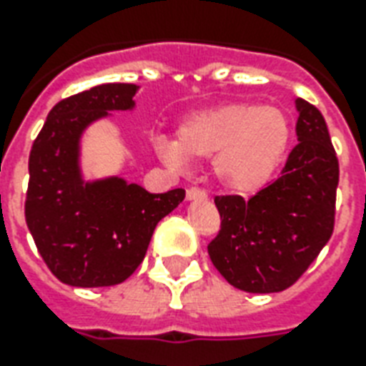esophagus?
I'll return each mask as SVG.
<instances>
[{
  "instance_id": "34e87169",
  "label": "esophagus",
  "mask_w": 366,
  "mask_h": 366,
  "mask_svg": "<svg viewBox=\"0 0 366 366\" xmlns=\"http://www.w3.org/2000/svg\"><path fill=\"white\" fill-rule=\"evenodd\" d=\"M186 199L188 201H201V199H207V194L203 189L199 188H189L186 192Z\"/></svg>"
}]
</instances>
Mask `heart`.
<instances>
[{
  "mask_svg": "<svg viewBox=\"0 0 366 366\" xmlns=\"http://www.w3.org/2000/svg\"><path fill=\"white\" fill-rule=\"evenodd\" d=\"M292 127L275 106L232 102L195 112L178 127L177 142L161 140L157 154L171 165L212 157L214 182L232 195L258 194L283 165Z\"/></svg>",
  "mask_w": 366,
  "mask_h": 366,
  "instance_id": "heart-1",
  "label": "heart"
}]
</instances>
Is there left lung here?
<instances>
[{"mask_svg": "<svg viewBox=\"0 0 366 366\" xmlns=\"http://www.w3.org/2000/svg\"><path fill=\"white\" fill-rule=\"evenodd\" d=\"M298 144L281 178L244 201L217 197L220 234L209 244L218 272L235 289L269 295L306 272L335 228L338 159L321 112L295 100Z\"/></svg>", "mask_w": 366, "mask_h": 366, "instance_id": "left-lung-1", "label": "left lung"}]
</instances>
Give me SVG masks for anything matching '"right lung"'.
<instances>
[{
    "label": "right lung",
    "instance_id": "1",
    "mask_svg": "<svg viewBox=\"0 0 366 366\" xmlns=\"http://www.w3.org/2000/svg\"><path fill=\"white\" fill-rule=\"evenodd\" d=\"M138 91L132 83H106L60 100L31 146L26 224L49 269L70 287H112L131 277L155 226L186 197L182 188L149 194L117 174H85L89 127L134 110Z\"/></svg>",
    "mask_w": 366,
    "mask_h": 366
}]
</instances>
